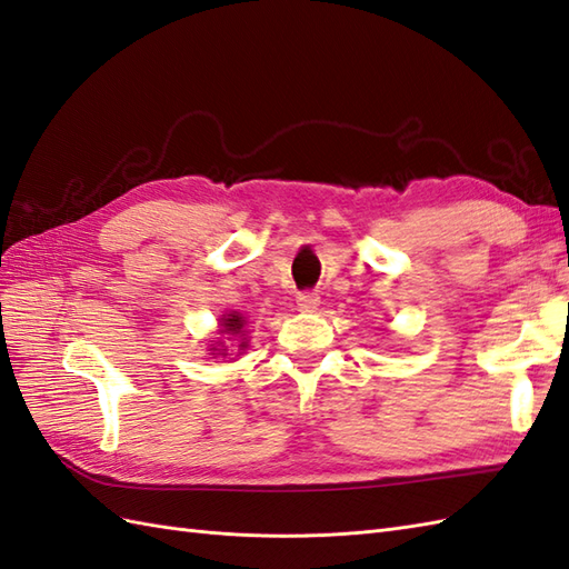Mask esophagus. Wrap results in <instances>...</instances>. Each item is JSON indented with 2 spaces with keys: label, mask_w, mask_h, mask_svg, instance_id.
<instances>
[{
  "label": "esophagus",
  "mask_w": 569,
  "mask_h": 569,
  "mask_svg": "<svg viewBox=\"0 0 569 569\" xmlns=\"http://www.w3.org/2000/svg\"><path fill=\"white\" fill-rule=\"evenodd\" d=\"M317 306H320V296H317V293H300L298 296V308L300 310H315Z\"/></svg>",
  "instance_id": "esophagus-1"
}]
</instances>
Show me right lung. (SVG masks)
Listing matches in <instances>:
<instances>
[{"mask_svg":"<svg viewBox=\"0 0 569 569\" xmlns=\"http://www.w3.org/2000/svg\"><path fill=\"white\" fill-rule=\"evenodd\" d=\"M242 325H244V320H242L240 315H228V317H224V320H222L224 335H232V337H237V335L242 332ZM240 347H244V341H242Z\"/></svg>","mask_w":569,"mask_h":569,"instance_id":"right-lung-1","label":"right lung"}]
</instances>
